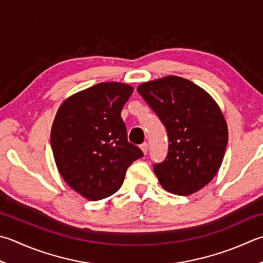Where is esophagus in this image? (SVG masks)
<instances>
[{
  "mask_svg": "<svg viewBox=\"0 0 263 263\" xmlns=\"http://www.w3.org/2000/svg\"><path fill=\"white\" fill-rule=\"evenodd\" d=\"M140 148H141V151L143 152V154H147V152H148V143L147 142H143L142 145L140 146Z\"/></svg>",
  "mask_w": 263,
  "mask_h": 263,
  "instance_id": "esophagus-1",
  "label": "esophagus"
}]
</instances>
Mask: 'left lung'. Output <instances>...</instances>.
I'll list each match as a JSON object with an SVG mask.
<instances>
[{"mask_svg":"<svg viewBox=\"0 0 263 263\" xmlns=\"http://www.w3.org/2000/svg\"><path fill=\"white\" fill-rule=\"evenodd\" d=\"M138 92L166 128L167 156L154 172L167 192L188 196L219 171L228 143V127L206 91L179 76L146 82Z\"/></svg>","mask_w":263,"mask_h":263,"instance_id":"8db88e82","label":"left lung"}]
</instances>
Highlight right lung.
Listing matches in <instances>:
<instances>
[{"instance_id": "right-lung-1", "label": "right lung", "mask_w": 263, "mask_h": 263, "mask_svg": "<svg viewBox=\"0 0 263 263\" xmlns=\"http://www.w3.org/2000/svg\"><path fill=\"white\" fill-rule=\"evenodd\" d=\"M133 87L105 82L77 92L61 104L51 128V148L66 183L89 200L121 188L127 167L143 156L127 141L121 111Z\"/></svg>"}]
</instances>
